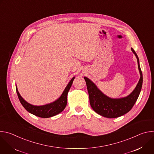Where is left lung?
I'll return each mask as SVG.
<instances>
[{
  "label": "left lung",
  "instance_id": "obj_1",
  "mask_svg": "<svg viewBox=\"0 0 154 154\" xmlns=\"http://www.w3.org/2000/svg\"><path fill=\"white\" fill-rule=\"evenodd\" d=\"M131 50L137 58L140 79L134 90L128 96L119 99L109 97L99 90L91 80L84 77L89 94L90 105L95 112L103 117L115 118L126 114L132 108L140 95L143 85V74L138 57L133 48H131Z\"/></svg>",
  "mask_w": 154,
  "mask_h": 154
}]
</instances>
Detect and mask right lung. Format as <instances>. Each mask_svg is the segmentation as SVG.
<instances>
[{
	"label": "right lung",
	"instance_id": "obj_1",
	"mask_svg": "<svg viewBox=\"0 0 154 154\" xmlns=\"http://www.w3.org/2000/svg\"><path fill=\"white\" fill-rule=\"evenodd\" d=\"M74 79L75 77H74L71 80V81L69 82L66 87L65 88V89L63 91L61 96L57 100L46 105L36 106L28 103L21 97L19 93L18 92L17 86H16V93L20 102L27 112L40 118H50L52 116H54L61 113L65 108L66 106L68 93L71 88Z\"/></svg>",
	"mask_w": 154,
	"mask_h": 154
}]
</instances>
